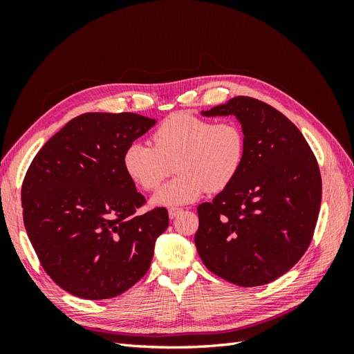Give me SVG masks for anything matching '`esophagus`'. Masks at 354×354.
Here are the masks:
<instances>
[{
	"label": "esophagus",
	"mask_w": 354,
	"mask_h": 354,
	"mask_svg": "<svg viewBox=\"0 0 354 354\" xmlns=\"http://www.w3.org/2000/svg\"><path fill=\"white\" fill-rule=\"evenodd\" d=\"M181 211H183V209H181V208H176V207H173V208H169V209H168V216H169V218H176V217L178 216V214L181 212Z\"/></svg>",
	"instance_id": "obj_1"
}]
</instances>
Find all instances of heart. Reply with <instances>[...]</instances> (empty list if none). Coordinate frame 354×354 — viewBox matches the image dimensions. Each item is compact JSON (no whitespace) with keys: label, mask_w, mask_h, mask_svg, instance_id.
<instances>
[{"label":"heart","mask_w":354,"mask_h":354,"mask_svg":"<svg viewBox=\"0 0 354 354\" xmlns=\"http://www.w3.org/2000/svg\"><path fill=\"white\" fill-rule=\"evenodd\" d=\"M152 145L136 142L125 149L122 162L134 185L153 192L176 167L173 180L153 203L176 207L194 202L203 192L226 189L236 178L245 158V137L238 122L211 121L190 112L167 116L152 133Z\"/></svg>","instance_id":"obj_1"}]
</instances>
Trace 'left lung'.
I'll return each mask as SVG.
<instances>
[{"label":"left lung","instance_id":"8db88e82","mask_svg":"<svg viewBox=\"0 0 354 354\" xmlns=\"http://www.w3.org/2000/svg\"><path fill=\"white\" fill-rule=\"evenodd\" d=\"M202 113L238 118L245 158L236 178L198 207V254L230 283H270L313 239L322 201L317 159L301 131L261 100L239 95Z\"/></svg>","mask_w":354,"mask_h":354}]
</instances>
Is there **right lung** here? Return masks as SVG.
<instances>
[{
	"label": "right lung",
	"instance_id": "1",
	"mask_svg": "<svg viewBox=\"0 0 354 354\" xmlns=\"http://www.w3.org/2000/svg\"><path fill=\"white\" fill-rule=\"evenodd\" d=\"M155 120L84 113L41 147L22 183L24 223L42 269L85 299L121 295L149 270L167 208L137 214L146 198L122 156Z\"/></svg>",
	"mask_w": 354,
	"mask_h": 354
}]
</instances>
